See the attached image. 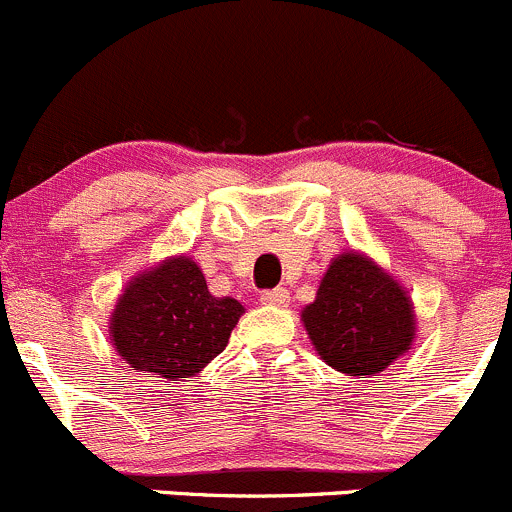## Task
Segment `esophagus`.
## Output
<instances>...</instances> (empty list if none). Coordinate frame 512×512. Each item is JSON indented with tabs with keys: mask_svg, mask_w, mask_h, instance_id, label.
<instances>
[{
	"mask_svg": "<svg viewBox=\"0 0 512 512\" xmlns=\"http://www.w3.org/2000/svg\"><path fill=\"white\" fill-rule=\"evenodd\" d=\"M263 303H271V306H286L288 303V291L286 288H268L261 293Z\"/></svg>",
	"mask_w": 512,
	"mask_h": 512,
	"instance_id": "obj_1",
	"label": "esophagus"
}]
</instances>
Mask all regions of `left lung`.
Returning a JSON list of instances; mask_svg holds the SVG:
<instances>
[{
  "label": "left lung",
  "mask_w": 512,
  "mask_h": 512,
  "mask_svg": "<svg viewBox=\"0 0 512 512\" xmlns=\"http://www.w3.org/2000/svg\"><path fill=\"white\" fill-rule=\"evenodd\" d=\"M301 318L318 356L348 376L386 371L416 338L408 293L358 254L333 258Z\"/></svg>",
  "instance_id": "8db88e82"
}]
</instances>
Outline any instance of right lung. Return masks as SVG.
I'll return each instance as SVG.
<instances>
[{"label":"right lung","instance_id":"1","mask_svg":"<svg viewBox=\"0 0 512 512\" xmlns=\"http://www.w3.org/2000/svg\"><path fill=\"white\" fill-rule=\"evenodd\" d=\"M244 306L209 293L191 258H169L126 286L111 318V341L134 371L189 378L229 343Z\"/></svg>","mask_w":512,"mask_h":512}]
</instances>
